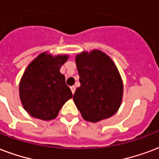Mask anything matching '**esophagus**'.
Wrapping results in <instances>:
<instances>
[{
	"label": "esophagus",
	"mask_w": 159,
	"mask_h": 159,
	"mask_svg": "<svg viewBox=\"0 0 159 159\" xmlns=\"http://www.w3.org/2000/svg\"><path fill=\"white\" fill-rule=\"evenodd\" d=\"M71 93H72V94H74L75 91H76V87H75V86H71Z\"/></svg>",
	"instance_id": "obj_1"
}]
</instances>
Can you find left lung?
I'll list each match as a JSON object with an SVG mask.
<instances>
[{
	"label": "left lung",
	"mask_w": 159,
	"mask_h": 159,
	"mask_svg": "<svg viewBox=\"0 0 159 159\" xmlns=\"http://www.w3.org/2000/svg\"><path fill=\"white\" fill-rule=\"evenodd\" d=\"M75 61L81 86L73 101L83 119L98 123L113 116L123 94V80L114 61L98 49L78 53Z\"/></svg>",
	"instance_id": "obj_1"
}]
</instances>
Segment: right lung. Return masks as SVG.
Wrapping results in <instances>:
<instances>
[{
  "instance_id": "obj_1",
  "label": "right lung",
  "mask_w": 159,
  "mask_h": 159,
  "mask_svg": "<svg viewBox=\"0 0 159 159\" xmlns=\"http://www.w3.org/2000/svg\"><path fill=\"white\" fill-rule=\"evenodd\" d=\"M68 60L67 54L53 56L41 53L26 68L19 84L23 108L30 116L49 121L55 119L66 101L72 98L61 66Z\"/></svg>"
}]
</instances>
